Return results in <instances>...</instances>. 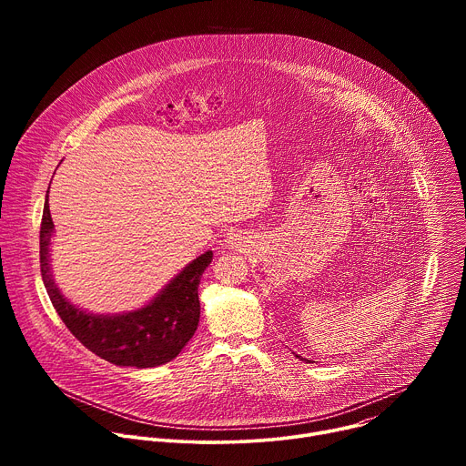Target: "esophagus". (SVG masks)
<instances>
[{"instance_id":"obj_1","label":"esophagus","mask_w":466,"mask_h":466,"mask_svg":"<svg viewBox=\"0 0 466 466\" xmlns=\"http://www.w3.org/2000/svg\"><path fill=\"white\" fill-rule=\"evenodd\" d=\"M230 239H232V238H230Z\"/></svg>"}]
</instances>
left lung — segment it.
I'll use <instances>...</instances> for the list:
<instances>
[{
	"mask_svg": "<svg viewBox=\"0 0 466 466\" xmlns=\"http://www.w3.org/2000/svg\"><path fill=\"white\" fill-rule=\"evenodd\" d=\"M297 358H299V360H302V361H309V360H304V358H300V356H297Z\"/></svg>",
	"mask_w": 466,
	"mask_h": 466,
	"instance_id": "left-lung-1",
	"label": "left lung"
}]
</instances>
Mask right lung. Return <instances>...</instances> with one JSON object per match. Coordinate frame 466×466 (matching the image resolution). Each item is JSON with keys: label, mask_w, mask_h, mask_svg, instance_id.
<instances>
[{"label": "right lung", "mask_w": 466, "mask_h": 466, "mask_svg": "<svg viewBox=\"0 0 466 466\" xmlns=\"http://www.w3.org/2000/svg\"><path fill=\"white\" fill-rule=\"evenodd\" d=\"M47 195L40 225V271L51 304L62 322L88 350L119 367L149 369L177 358L197 329L201 315L198 282L214 252L208 250L195 258L147 306L137 311L121 315L86 313L64 299L53 282L49 245L55 225Z\"/></svg>", "instance_id": "add662e5"}]
</instances>
